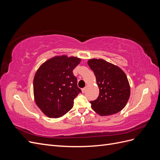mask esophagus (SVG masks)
Wrapping results in <instances>:
<instances>
[{
    "instance_id": "34e87169",
    "label": "esophagus",
    "mask_w": 160,
    "mask_h": 160,
    "mask_svg": "<svg viewBox=\"0 0 160 160\" xmlns=\"http://www.w3.org/2000/svg\"><path fill=\"white\" fill-rule=\"evenodd\" d=\"M86 90H87V86L85 87V88L82 89V92H83V93H85V92L86 91Z\"/></svg>"
}]
</instances>
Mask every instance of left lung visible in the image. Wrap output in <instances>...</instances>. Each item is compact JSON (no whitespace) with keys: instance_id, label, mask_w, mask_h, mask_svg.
Returning a JSON list of instances; mask_svg holds the SVG:
<instances>
[{"instance_id":"1","label":"left lung","mask_w":160,"mask_h":160,"mask_svg":"<svg viewBox=\"0 0 160 160\" xmlns=\"http://www.w3.org/2000/svg\"><path fill=\"white\" fill-rule=\"evenodd\" d=\"M93 71L99 89L98 99L90 101L91 108L101 116L110 115L122 111L130 96V86L123 71L101 59L88 62Z\"/></svg>"}]
</instances>
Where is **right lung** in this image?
<instances>
[{
	"label": "right lung",
	"instance_id": "1",
	"mask_svg": "<svg viewBox=\"0 0 160 160\" xmlns=\"http://www.w3.org/2000/svg\"><path fill=\"white\" fill-rule=\"evenodd\" d=\"M81 59L67 55L55 56L39 67L33 79L36 105L50 118H59L73 106L74 99L81 93L72 70Z\"/></svg>",
	"mask_w": 160,
	"mask_h": 160
}]
</instances>
